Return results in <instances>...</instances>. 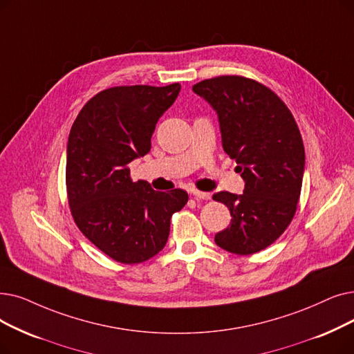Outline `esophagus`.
Listing matches in <instances>:
<instances>
[{
    "label": "esophagus",
    "mask_w": 354,
    "mask_h": 354,
    "mask_svg": "<svg viewBox=\"0 0 354 354\" xmlns=\"http://www.w3.org/2000/svg\"><path fill=\"white\" fill-rule=\"evenodd\" d=\"M195 198H199V199H211V194L209 192H201V191H192L191 192Z\"/></svg>",
    "instance_id": "obj_1"
}]
</instances>
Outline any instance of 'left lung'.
Listing matches in <instances>:
<instances>
[{"instance_id": "left-lung-1", "label": "left lung", "mask_w": 354, "mask_h": 354, "mask_svg": "<svg viewBox=\"0 0 354 354\" xmlns=\"http://www.w3.org/2000/svg\"><path fill=\"white\" fill-rule=\"evenodd\" d=\"M192 91L217 113L223 149L244 180L241 195L212 196L232 214L214 240L230 253H257L285 232L297 211L305 169L299 129L285 102L253 80L218 76Z\"/></svg>"}]
</instances>
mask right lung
<instances>
[{
  "label": "right lung",
  "mask_w": 354,
  "mask_h": 354,
  "mask_svg": "<svg viewBox=\"0 0 354 354\" xmlns=\"http://www.w3.org/2000/svg\"><path fill=\"white\" fill-rule=\"evenodd\" d=\"M180 91L167 86H115L91 98L76 117L66 149V189L82 234L120 263L158 254L172 214L188 203L183 189L155 191L133 182L129 163L150 151L159 118Z\"/></svg>",
  "instance_id": "obj_1"
}]
</instances>
